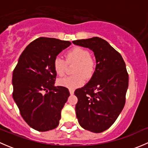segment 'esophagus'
I'll return each instance as SVG.
<instances>
[{
  "label": "esophagus",
  "mask_w": 148,
  "mask_h": 148,
  "mask_svg": "<svg viewBox=\"0 0 148 148\" xmlns=\"http://www.w3.org/2000/svg\"><path fill=\"white\" fill-rule=\"evenodd\" d=\"M69 92H70V95H73L74 92V91L73 89H69Z\"/></svg>",
  "instance_id": "1"
}]
</instances>
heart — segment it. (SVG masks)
<instances>
[{"mask_svg": "<svg viewBox=\"0 0 148 148\" xmlns=\"http://www.w3.org/2000/svg\"><path fill=\"white\" fill-rule=\"evenodd\" d=\"M66 60L68 64L75 63L73 74L71 77H66L58 80L59 85L70 89H74L82 86L85 82V77L90 79L95 70L96 62L90 56L87 49L80 46H75L69 49L66 53ZM53 69L56 74L64 76L66 69V62L61 56H56L53 60Z\"/></svg>", "mask_w": 148, "mask_h": 148, "instance_id": "1", "label": "heart"}]
</instances>
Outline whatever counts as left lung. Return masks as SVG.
<instances>
[{
  "instance_id": "obj_1",
  "label": "left lung",
  "mask_w": 148,
  "mask_h": 148,
  "mask_svg": "<svg viewBox=\"0 0 148 148\" xmlns=\"http://www.w3.org/2000/svg\"><path fill=\"white\" fill-rule=\"evenodd\" d=\"M73 44L93 51L96 68L89 82L76 89L75 110L82 127L95 133L106 130L123 110L129 76L122 56L107 41L99 37L73 41Z\"/></svg>"
}]
</instances>
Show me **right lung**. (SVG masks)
<instances>
[{
    "instance_id": "right-lung-1",
    "label": "right lung",
    "mask_w": 148,
    "mask_h": 148,
    "mask_svg": "<svg viewBox=\"0 0 148 148\" xmlns=\"http://www.w3.org/2000/svg\"><path fill=\"white\" fill-rule=\"evenodd\" d=\"M71 45L68 41L40 37L26 46L13 72V98L21 115L33 129L46 132L59 125L70 94L54 86L55 58Z\"/></svg>"
}]
</instances>
